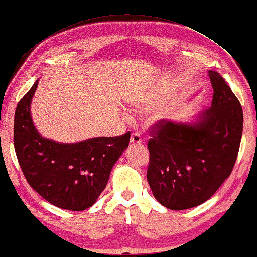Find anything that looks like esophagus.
I'll list each match as a JSON object with an SVG mask.
<instances>
[{"instance_id": "obj_1", "label": "esophagus", "mask_w": 257, "mask_h": 257, "mask_svg": "<svg viewBox=\"0 0 257 257\" xmlns=\"http://www.w3.org/2000/svg\"><path fill=\"white\" fill-rule=\"evenodd\" d=\"M142 143V137L138 133H133L132 137H130V144L137 145Z\"/></svg>"}]
</instances>
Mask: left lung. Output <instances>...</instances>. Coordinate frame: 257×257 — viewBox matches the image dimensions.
Instances as JSON below:
<instances>
[{
  "label": "left lung",
  "instance_id": "8db88e82",
  "mask_svg": "<svg viewBox=\"0 0 257 257\" xmlns=\"http://www.w3.org/2000/svg\"><path fill=\"white\" fill-rule=\"evenodd\" d=\"M211 107L192 124L159 120L148 142V182L154 198L173 210L199 206L231 175L241 142V104L217 72L209 71Z\"/></svg>",
  "mask_w": 257,
  "mask_h": 257
}]
</instances>
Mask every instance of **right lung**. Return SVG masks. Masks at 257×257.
Masks as SVG:
<instances>
[{
  "label": "right lung",
  "instance_id": "1",
  "mask_svg": "<svg viewBox=\"0 0 257 257\" xmlns=\"http://www.w3.org/2000/svg\"><path fill=\"white\" fill-rule=\"evenodd\" d=\"M39 80L19 100L15 113L14 145L26 181L41 197L59 208L80 211L91 207L109 174L128 148L130 132L74 144L43 138L31 117V101Z\"/></svg>",
  "mask_w": 257,
  "mask_h": 257
}]
</instances>
